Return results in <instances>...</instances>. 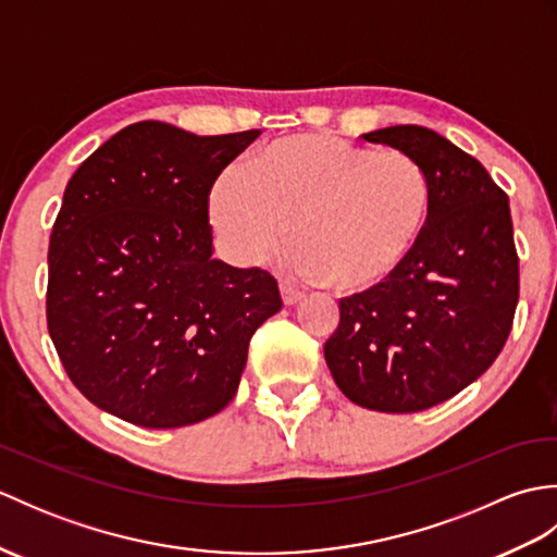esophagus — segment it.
<instances>
[{
	"label": "esophagus",
	"mask_w": 557,
	"mask_h": 557,
	"mask_svg": "<svg viewBox=\"0 0 557 557\" xmlns=\"http://www.w3.org/2000/svg\"><path fill=\"white\" fill-rule=\"evenodd\" d=\"M280 292H282V301H285V306H294V304L304 301V292H299L297 287L289 285V282H282Z\"/></svg>",
	"instance_id": "obj_1"
}]
</instances>
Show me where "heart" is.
<instances>
[{"instance_id":"b5f03b06","label":"heart","mask_w":557,"mask_h":557,"mask_svg":"<svg viewBox=\"0 0 557 557\" xmlns=\"http://www.w3.org/2000/svg\"><path fill=\"white\" fill-rule=\"evenodd\" d=\"M210 222L227 253L256 265L287 236L285 263L342 292L383 285L407 263L431 212V180L401 150L297 134L256 150L212 184Z\"/></svg>"}]
</instances>
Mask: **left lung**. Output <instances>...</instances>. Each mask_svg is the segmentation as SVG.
Here are the masks:
<instances>
[{
	"mask_svg": "<svg viewBox=\"0 0 557 557\" xmlns=\"http://www.w3.org/2000/svg\"><path fill=\"white\" fill-rule=\"evenodd\" d=\"M361 138L421 164L431 212L393 277L339 299L325 361L354 405L423 411L486 373L510 335L519 301L510 198L476 158L431 128L387 126Z\"/></svg>",
	"mask_w": 557,
	"mask_h": 557,
	"instance_id": "1",
	"label": "left lung"
}]
</instances>
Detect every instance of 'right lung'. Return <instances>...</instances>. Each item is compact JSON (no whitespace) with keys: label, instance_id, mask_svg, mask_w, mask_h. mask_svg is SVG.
<instances>
[{"label":"right lung","instance_id":"obj_1","mask_svg":"<svg viewBox=\"0 0 557 557\" xmlns=\"http://www.w3.org/2000/svg\"><path fill=\"white\" fill-rule=\"evenodd\" d=\"M258 136L136 122L69 180L47 251V330L96 407L180 429L236 395L248 342L282 297L268 270L210 258L208 198Z\"/></svg>","mask_w":557,"mask_h":557}]
</instances>
